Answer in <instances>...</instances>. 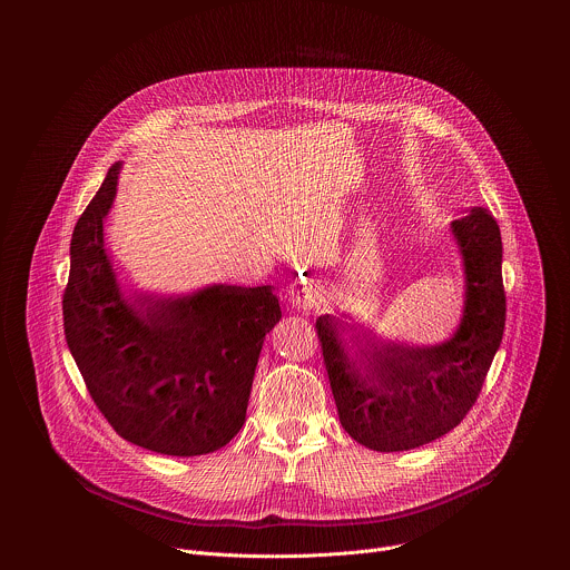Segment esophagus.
I'll list each match as a JSON object with an SVG mask.
<instances>
[{
    "mask_svg": "<svg viewBox=\"0 0 570 570\" xmlns=\"http://www.w3.org/2000/svg\"><path fill=\"white\" fill-rule=\"evenodd\" d=\"M291 299H293V306L306 311V308H311L320 299V288L311 279H304V277L295 279L291 284Z\"/></svg>",
    "mask_w": 570,
    "mask_h": 570,
    "instance_id": "esophagus-1",
    "label": "esophagus"
}]
</instances>
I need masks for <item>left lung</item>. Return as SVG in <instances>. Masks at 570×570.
I'll return each instance as SVG.
<instances>
[{
    "label": "left lung",
    "mask_w": 570,
    "mask_h": 570,
    "mask_svg": "<svg viewBox=\"0 0 570 570\" xmlns=\"http://www.w3.org/2000/svg\"><path fill=\"white\" fill-rule=\"evenodd\" d=\"M451 236L464 273V306L446 341L411 345L383 338L343 320L345 313L315 320L341 424L372 451H409L453 431L475 403L501 347L505 291L499 223L484 207H469L451 223Z\"/></svg>",
    "instance_id": "1"
}]
</instances>
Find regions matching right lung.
I'll list each match as a JSON object with an SVG mask.
<instances>
[{
    "instance_id": "obj_1",
    "label": "right lung",
    "mask_w": 570,
    "mask_h": 570,
    "mask_svg": "<svg viewBox=\"0 0 570 570\" xmlns=\"http://www.w3.org/2000/svg\"><path fill=\"white\" fill-rule=\"evenodd\" d=\"M121 167H110L71 234L67 347L124 440L161 455L214 453L246 422L279 299L273 286L212 284L187 295L126 288L104 238Z\"/></svg>"
}]
</instances>
